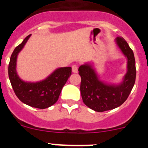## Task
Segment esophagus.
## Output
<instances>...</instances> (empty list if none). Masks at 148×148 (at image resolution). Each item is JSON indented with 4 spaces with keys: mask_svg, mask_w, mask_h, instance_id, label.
Masks as SVG:
<instances>
[{
    "mask_svg": "<svg viewBox=\"0 0 148 148\" xmlns=\"http://www.w3.org/2000/svg\"><path fill=\"white\" fill-rule=\"evenodd\" d=\"M72 70L74 73H78V66L76 64H74L72 66Z\"/></svg>",
    "mask_w": 148,
    "mask_h": 148,
    "instance_id": "34e87169",
    "label": "esophagus"
}]
</instances>
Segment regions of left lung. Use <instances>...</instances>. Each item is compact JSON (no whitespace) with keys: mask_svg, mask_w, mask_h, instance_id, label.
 Instances as JSON below:
<instances>
[{"mask_svg":"<svg viewBox=\"0 0 148 148\" xmlns=\"http://www.w3.org/2000/svg\"><path fill=\"white\" fill-rule=\"evenodd\" d=\"M116 43L127 59V73L121 83L113 84L100 80L93 66L89 63L78 68V74L82 78L80 90L83 102L96 112L110 110L121 105L135 84L136 70L133 50L123 38H116Z\"/></svg>","mask_w":148,"mask_h":148,"instance_id":"left-lung-1","label":"left lung"}]
</instances>
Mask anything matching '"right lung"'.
Instances as JSON below:
<instances>
[{
  "instance_id": "add662e5",
  "label": "right lung",
  "mask_w": 148,
  "mask_h": 148,
  "mask_svg": "<svg viewBox=\"0 0 148 148\" xmlns=\"http://www.w3.org/2000/svg\"><path fill=\"white\" fill-rule=\"evenodd\" d=\"M30 36L31 35L27 36L13 51L8 68L9 78L13 90L20 101L32 108L45 109L58 101L63 87L71 75L72 68H58L40 82H28L22 80L16 71L17 58Z\"/></svg>"
}]
</instances>
